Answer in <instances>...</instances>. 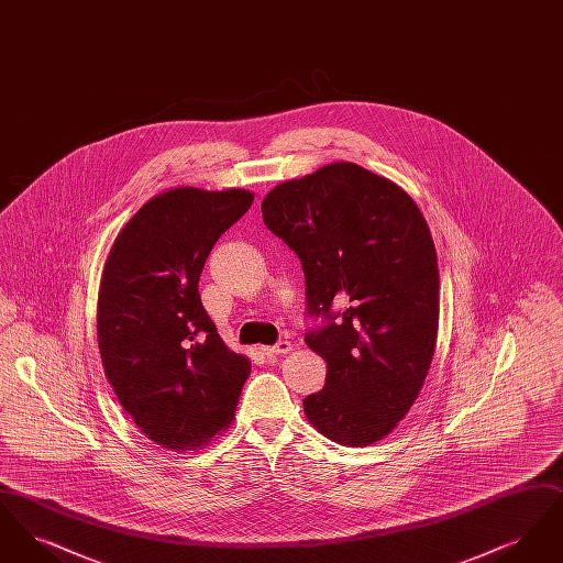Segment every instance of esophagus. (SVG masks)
<instances>
[{
	"label": "esophagus",
	"instance_id": "34e87169",
	"mask_svg": "<svg viewBox=\"0 0 563 563\" xmlns=\"http://www.w3.org/2000/svg\"><path fill=\"white\" fill-rule=\"evenodd\" d=\"M291 349H294V346H291V342H289V340H278L274 346H266V349H264V354H266V356H274V354H287Z\"/></svg>",
	"mask_w": 563,
	"mask_h": 563
}]
</instances>
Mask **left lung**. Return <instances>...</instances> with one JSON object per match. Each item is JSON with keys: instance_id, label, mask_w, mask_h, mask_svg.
<instances>
[{"instance_id": "1", "label": "left lung", "mask_w": 563, "mask_h": 563, "mask_svg": "<svg viewBox=\"0 0 563 563\" xmlns=\"http://www.w3.org/2000/svg\"><path fill=\"white\" fill-rule=\"evenodd\" d=\"M269 232L306 278V344L327 363L303 399L312 427L369 445L401 422L434 354L439 269L416 202L372 170L335 162L285 181L262 202Z\"/></svg>"}]
</instances>
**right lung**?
Masks as SVG:
<instances>
[{
  "label": "right lung",
  "mask_w": 563,
  "mask_h": 563,
  "mask_svg": "<svg viewBox=\"0 0 563 563\" xmlns=\"http://www.w3.org/2000/svg\"><path fill=\"white\" fill-rule=\"evenodd\" d=\"M244 189H168L111 246L97 333L124 411L162 448L186 452L230 424L251 363L228 349L198 280L217 239L249 211Z\"/></svg>",
  "instance_id": "1"
}]
</instances>
